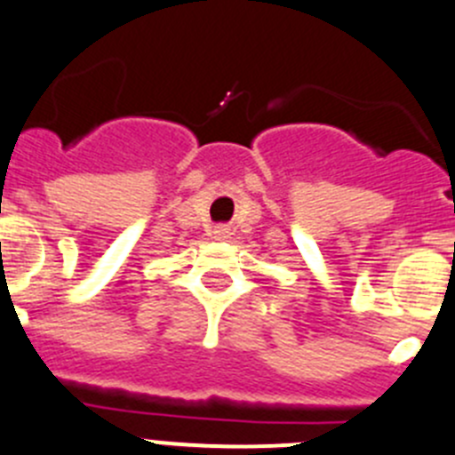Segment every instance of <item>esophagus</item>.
<instances>
[{"instance_id": "34e87169", "label": "esophagus", "mask_w": 455, "mask_h": 455, "mask_svg": "<svg viewBox=\"0 0 455 455\" xmlns=\"http://www.w3.org/2000/svg\"><path fill=\"white\" fill-rule=\"evenodd\" d=\"M211 235H213L215 240H227V237L231 235V228H228V227H215Z\"/></svg>"}]
</instances>
